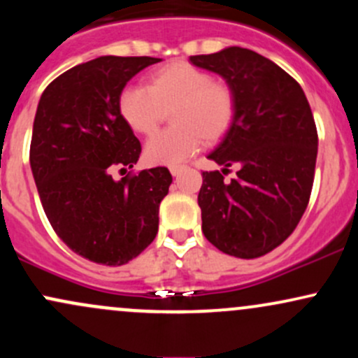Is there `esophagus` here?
I'll use <instances>...</instances> for the list:
<instances>
[{
  "label": "esophagus",
  "instance_id": "esophagus-1",
  "mask_svg": "<svg viewBox=\"0 0 358 358\" xmlns=\"http://www.w3.org/2000/svg\"><path fill=\"white\" fill-rule=\"evenodd\" d=\"M170 171H171V175H173V176H178L180 173L183 171V166H171V168H170Z\"/></svg>",
  "mask_w": 358,
  "mask_h": 358
}]
</instances>
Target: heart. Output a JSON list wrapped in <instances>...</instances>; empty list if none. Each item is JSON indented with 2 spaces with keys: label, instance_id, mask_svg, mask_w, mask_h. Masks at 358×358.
Returning <instances> with one entry per match:
<instances>
[{
  "label": "heart",
  "instance_id": "b5f03b06",
  "mask_svg": "<svg viewBox=\"0 0 358 358\" xmlns=\"http://www.w3.org/2000/svg\"><path fill=\"white\" fill-rule=\"evenodd\" d=\"M166 112L173 127L149 137L144 158L176 166L203 141L217 143L227 134L236 119V92L188 62H171L149 74L146 88L129 86L119 95L120 117L137 134L155 132Z\"/></svg>",
  "mask_w": 358,
  "mask_h": 358
}]
</instances>
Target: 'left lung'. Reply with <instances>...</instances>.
Segmentation results:
<instances>
[{"instance_id": "obj_1", "label": "left lung", "mask_w": 358, "mask_h": 358, "mask_svg": "<svg viewBox=\"0 0 358 358\" xmlns=\"http://www.w3.org/2000/svg\"><path fill=\"white\" fill-rule=\"evenodd\" d=\"M236 92L234 124L207 158L238 166L231 182L203 171L199 192L202 231L222 253L258 258L299 224L311 197L317 132L301 85L270 59L243 47L190 56Z\"/></svg>"}]
</instances>
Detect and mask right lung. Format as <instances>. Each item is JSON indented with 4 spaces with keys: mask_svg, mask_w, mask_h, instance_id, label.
<instances>
[{
    "mask_svg": "<svg viewBox=\"0 0 358 358\" xmlns=\"http://www.w3.org/2000/svg\"><path fill=\"white\" fill-rule=\"evenodd\" d=\"M158 57L101 56L71 68L42 93L34 120L30 166L56 234L90 262L119 266L158 234L159 203L171 173L158 166L113 180L132 168L141 143L119 113L129 80Z\"/></svg>",
    "mask_w": 358,
    "mask_h": 358,
    "instance_id": "add662e5",
    "label": "right lung"
}]
</instances>
